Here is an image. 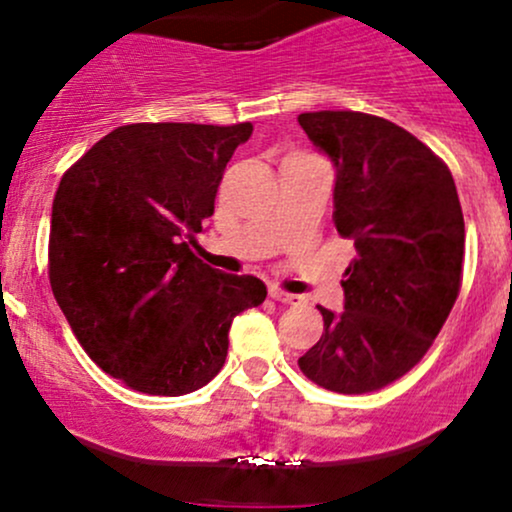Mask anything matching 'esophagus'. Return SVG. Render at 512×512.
I'll return each mask as SVG.
<instances>
[{
  "label": "esophagus",
  "mask_w": 512,
  "mask_h": 512,
  "mask_svg": "<svg viewBox=\"0 0 512 512\" xmlns=\"http://www.w3.org/2000/svg\"><path fill=\"white\" fill-rule=\"evenodd\" d=\"M269 296H272L276 303H284V305H301L303 303V296H296V293H286L281 289H272V291H269Z\"/></svg>",
  "instance_id": "1"
}]
</instances>
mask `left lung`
I'll use <instances>...</instances> for the list:
<instances>
[{"instance_id":"8db88e82","label":"left lung","mask_w":512,"mask_h":512,"mask_svg":"<svg viewBox=\"0 0 512 512\" xmlns=\"http://www.w3.org/2000/svg\"><path fill=\"white\" fill-rule=\"evenodd\" d=\"M337 168L334 226L354 240L344 310L317 305L325 332L298 358L342 395L395 383L431 349L462 284L464 219L455 180L407 129L354 110L298 115Z\"/></svg>"}]
</instances>
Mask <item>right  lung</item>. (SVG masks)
I'll return each instance as SVG.
<instances>
[{
  "instance_id": "add662e5",
  "label": "right lung",
  "mask_w": 512,
  "mask_h": 512,
  "mask_svg": "<svg viewBox=\"0 0 512 512\" xmlns=\"http://www.w3.org/2000/svg\"><path fill=\"white\" fill-rule=\"evenodd\" d=\"M240 125L137 122L105 134L62 175L48 274L55 301L98 368L144 395L180 397L223 368L233 317L257 308V276L192 252Z\"/></svg>"
}]
</instances>
